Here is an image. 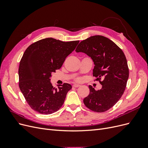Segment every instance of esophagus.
<instances>
[{"instance_id": "1", "label": "esophagus", "mask_w": 148, "mask_h": 148, "mask_svg": "<svg viewBox=\"0 0 148 148\" xmlns=\"http://www.w3.org/2000/svg\"><path fill=\"white\" fill-rule=\"evenodd\" d=\"M73 86L75 87V88H78V87L80 86V85L78 84H74L73 85Z\"/></svg>"}]
</instances>
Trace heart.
Here are the masks:
<instances>
[{
    "instance_id": "obj_1",
    "label": "heart",
    "mask_w": 148,
    "mask_h": 148,
    "mask_svg": "<svg viewBox=\"0 0 148 148\" xmlns=\"http://www.w3.org/2000/svg\"><path fill=\"white\" fill-rule=\"evenodd\" d=\"M75 80H76V81H78V82H80V81H81V79H80V78H77V79H76Z\"/></svg>"
}]
</instances>
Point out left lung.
I'll return each instance as SVG.
<instances>
[{"label": "left lung", "instance_id": "1", "mask_svg": "<svg viewBox=\"0 0 148 148\" xmlns=\"http://www.w3.org/2000/svg\"><path fill=\"white\" fill-rule=\"evenodd\" d=\"M75 51L86 53L92 59L93 77L102 85L100 90L91 86L84 105L96 112H104L112 107L123 95L129 77L123 52L112 41L103 36H91L80 42Z\"/></svg>", "mask_w": 148, "mask_h": 148}]
</instances>
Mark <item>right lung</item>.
Masks as SVG:
<instances>
[{
	"instance_id": "right-lung-1",
	"label": "right lung",
	"mask_w": 148,
	"mask_h": 148,
	"mask_svg": "<svg viewBox=\"0 0 148 148\" xmlns=\"http://www.w3.org/2000/svg\"><path fill=\"white\" fill-rule=\"evenodd\" d=\"M79 42L49 38L31 44L26 49L18 69L19 88L31 109L45 115L60 109L71 86L64 83L56 88L50 78L61 68Z\"/></svg>"
}]
</instances>
